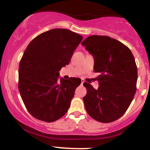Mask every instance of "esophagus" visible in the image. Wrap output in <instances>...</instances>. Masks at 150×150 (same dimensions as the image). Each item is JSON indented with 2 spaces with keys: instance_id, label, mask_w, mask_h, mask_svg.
I'll use <instances>...</instances> for the list:
<instances>
[{
  "instance_id": "1",
  "label": "esophagus",
  "mask_w": 150,
  "mask_h": 150,
  "mask_svg": "<svg viewBox=\"0 0 150 150\" xmlns=\"http://www.w3.org/2000/svg\"><path fill=\"white\" fill-rule=\"evenodd\" d=\"M84 79H81V84H84Z\"/></svg>"
}]
</instances>
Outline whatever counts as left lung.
<instances>
[{
  "label": "left lung",
  "instance_id": "obj_1",
  "mask_svg": "<svg viewBox=\"0 0 150 150\" xmlns=\"http://www.w3.org/2000/svg\"><path fill=\"white\" fill-rule=\"evenodd\" d=\"M95 59L98 89L84 82L83 98L87 113L95 120L110 123L129 108L137 90V67L130 49L108 36L91 35L81 42Z\"/></svg>",
  "mask_w": 150,
  "mask_h": 150
}]
</instances>
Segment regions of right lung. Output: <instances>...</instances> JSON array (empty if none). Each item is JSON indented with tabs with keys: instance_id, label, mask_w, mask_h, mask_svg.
<instances>
[{
	"instance_id": "1",
	"label": "right lung",
	"mask_w": 150,
	"mask_h": 150,
	"mask_svg": "<svg viewBox=\"0 0 150 150\" xmlns=\"http://www.w3.org/2000/svg\"><path fill=\"white\" fill-rule=\"evenodd\" d=\"M83 38L66 29H53L34 38L26 48L18 68V90L34 118L53 122L70 107L81 79H61L59 71L70 62Z\"/></svg>"
}]
</instances>
